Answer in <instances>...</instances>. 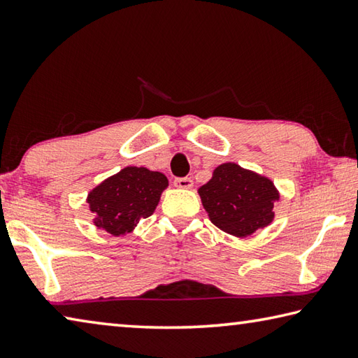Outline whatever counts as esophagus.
I'll return each instance as SVG.
<instances>
[{
    "mask_svg": "<svg viewBox=\"0 0 358 358\" xmlns=\"http://www.w3.org/2000/svg\"><path fill=\"white\" fill-rule=\"evenodd\" d=\"M174 185L178 187V189H192L193 180L190 178H176Z\"/></svg>",
    "mask_w": 358,
    "mask_h": 358,
    "instance_id": "1",
    "label": "esophagus"
}]
</instances>
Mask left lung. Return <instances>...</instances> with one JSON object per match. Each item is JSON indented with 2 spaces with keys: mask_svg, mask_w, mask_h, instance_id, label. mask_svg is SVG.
<instances>
[{
  "mask_svg": "<svg viewBox=\"0 0 358 358\" xmlns=\"http://www.w3.org/2000/svg\"><path fill=\"white\" fill-rule=\"evenodd\" d=\"M199 196L210 222L236 237H247L273 220V203L280 198L271 179L236 163L217 166Z\"/></svg>",
  "mask_w": 358,
  "mask_h": 358,
  "instance_id": "obj_1",
  "label": "left lung"
}]
</instances>
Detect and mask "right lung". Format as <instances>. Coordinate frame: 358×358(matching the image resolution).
<instances>
[{
  "mask_svg": "<svg viewBox=\"0 0 358 358\" xmlns=\"http://www.w3.org/2000/svg\"><path fill=\"white\" fill-rule=\"evenodd\" d=\"M166 187V176L159 171L143 166L121 169L87 195L90 209L96 214L94 224L111 236L130 233L138 222L154 214Z\"/></svg>",
  "mask_w": 358,
  "mask_h": 358,
  "instance_id": "1",
  "label": "right lung"
}]
</instances>
